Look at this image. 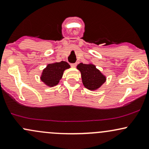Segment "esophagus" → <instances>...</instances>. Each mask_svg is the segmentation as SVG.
<instances>
[{
  "mask_svg": "<svg viewBox=\"0 0 149 149\" xmlns=\"http://www.w3.org/2000/svg\"><path fill=\"white\" fill-rule=\"evenodd\" d=\"M76 66H77V64H76V63H75V64H71V67H76Z\"/></svg>",
  "mask_w": 149,
  "mask_h": 149,
  "instance_id": "esophagus-1",
  "label": "esophagus"
}]
</instances>
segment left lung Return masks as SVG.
I'll return each instance as SVG.
<instances>
[{"label": "left lung", "instance_id": "left-lung-1", "mask_svg": "<svg viewBox=\"0 0 149 149\" xmlns=\"http://www.w3.org/2000/svg\"><path fill=\"white\" fill-rule=\"evenodd\" d=\"M81 73L82 81L86 88L90 90H95L100 88L103 83H105L106 77L104 76L100 70L92 64H85L80 63L77 66Z\"/></svg>", "mask_w": 149, "mask_h": 149}]
</instances>
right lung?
<instances>
[{"label":"right lung","instance_id":"add662e5","mask_svg":"<svg viewBox=\"0 0 149 149\" xmlns=\"http://www.w3.org/2000/svg\"><path fill=\"white\" fill-rule=\"evenodd\" d=\"M69 68L70 65L64 61L47 64L42 71L40 80L48 87L57 85L62 78L64 71Z\"/></svg>","mask_w":149,"mask_h":149}]
</instances>
